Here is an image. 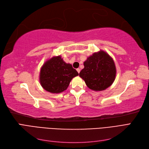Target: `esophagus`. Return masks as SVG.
Returning a JSON list of instances; mask_svg holds the SVG:
<instances>
[{
  "label": "esophagus",
  "mask_w": 149,
  "mask_h": 149,
  "mask_svg": "<svg viewBox=\"0 0 149 149\" xmlns=\"http://www.w3.org/2000/svg\"><path fill=\"white\" fill-rule=\"evenodd\" d=\"M76 70H77L78 73H79V72H80V69H79V68H77V69H76Z\"/></svg>",
  "instance_id": "esophagus-1"
}]
</instances>
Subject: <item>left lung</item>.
Here are the masks:
<instances>
[{"mask_svg":"<svg viewBox=\"0 0 149 149\" xmlns=\"http://www.w3.org/2000/svg\"><path fill=\"white\" fill-rule=\"evenodd\" d=\"M84 66L79 76L91 89L102 91L114 82L116 74L115 64L106 52L94 53L84 62Z\"/></svg>","mask_w":149,"mask_h":149,"instance_id":"1","label":"left lung"}]
</instances>
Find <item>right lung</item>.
I'll return each mask as SVG.
<instances>
[{
  "label": "right lung",
  "instance_id": "obj_1",
  "mask_svg": "<svg viewBox=\"0 0 149 149\" xmlns=\"http://www.w3.org/2000/svg\"><path fill=\"white\" fill-rule=\"evenodd\" d=\"M78 73L72 65L66 63L61 56L53 57L45 63L40 71V81L46 91L60 93L67 89L73 78Z\"/></svg>",
  "mask_w": 149,
  "mask_h": 149
}]
</instances>
